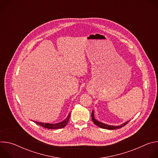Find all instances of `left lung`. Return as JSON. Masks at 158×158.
Listing matches in <instances>:
<instances>
[{
    "label": "left lung",
    "mask_w": 158,
    "mask_h": 158,
    "mask_svg": "<svg viewBox=\"0 0 158 158\" xmlns=\"http://www.w3.org/2000/svg\"><path fill=\"white\" fill-rule=\"evenodd\" d=\"M91 118H92V120L93 121V123L97 125L98 126H99V127L101 128H102V129H120L122 127L124 126L125 125H126L130 121H127L126 123H124V124H121V126H109V125H107V124H104L102 123H101V122H99L98 121H97L95 118H94V110H93L92 112V114H91Z\"/></svg>",
    "instance_id": "1"
}]
</instances>
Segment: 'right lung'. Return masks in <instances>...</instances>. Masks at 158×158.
Here are the masks:
<instances>
[{
    "instance_id": "right-lung-1",
    "label": "right lung",
    "mask_w": 158,
    "mask_h": 158,
    "mask_svg": "<svg viewBox=\"0 0 158 158\" xmlns=\"http://www.w3.org/2000/svg\"><path fill=\"white\" fill-rule=\"evenodd\" d=\"M70 114H69L68 115V116L67 117V118L64 121H63L62 122L59 123H56V124L44 123H40V122H37V121H34V123L43 127L47 128V129H61V128L64 127L67 125V123H68L69 119L70 118Z\"/></svg>"
}]
</instances>
